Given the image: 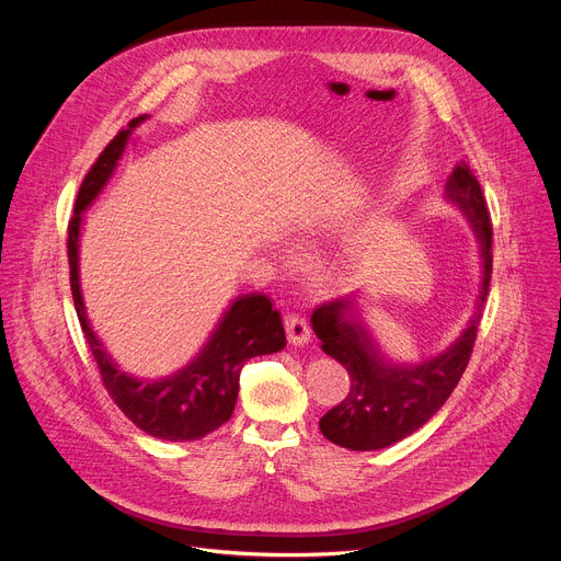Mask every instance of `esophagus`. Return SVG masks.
<instances>
[{
	"instance_id": "esophagus-1",
	"label": "esophagus",
	"mask_w": 561,
	"mask_h": 561,
	"mask_svg": "<svg viewBox=\"0 0 561 561\" xmlns=\"http://www.w3.org/2000/svg\"><path fill=\"white\" fill-rule=\"evenodd\" d=\"M284 329L290 346H306L310 342V329L301 314L297 312L284 314Z\"/></svg>"
}]
</instances>
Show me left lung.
Returning a JSON list of instances; mask_svg holds the SVG:
<instances>
[{
	"mask_svg": "<svg viewBox=\"0 0 561 561\" xmlns=\"http://www.w3.org/2000/svg\"><path fill=\"white\" fill-rule=\"evenodd\" d=\"M446 199L470 221L482 257V284L474 310L461 335L446 351L417 364H397L379 351L353 295L312 310L310 327L322 340V351L337 359L351 377L344 402L319 420V431L337 446L377 450L420 431L446 404L468 366L491 286L493 228L482 186L466 162L453 169Z\"/></svg>",
	"mask_w": 561,
	"mask_h": 561,
	"instance_id": "left-lung-1",
	"label": "left lung"
}]
</instances>
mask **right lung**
Returning a JSON list of instances; mask_svg holds the SVG:
<instances>
[{
    "instance_id": "1",
    "label": "right lung",
    "mask_w": 561,
    "mask_h": 561,
    "mask_svg": "<svg viewBox=\"0 0 561 561\" xmlns=\"http://www.w3.org/2000/svg\"><path fill=\"white\" fill-rule=\"evenodd\" d=\"M141 115L119 130L104 148L98 162L79 186L75 215L68 224V266L75 310L84 337L100 366L104 386L122 413L144 433L167 442H193L226 424L234 411L242 366L257 355H271L286 346V333L279 310L268 295H239L219 317L202 351L180 370L167 377H135L115 364L95 331L91 329L82 284H79V234L84 210L98 199L113 178L130 133L146 122Z\"/></svg>"
}]
</instances>
